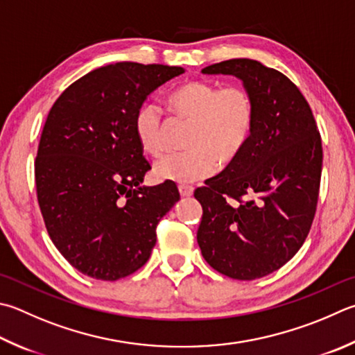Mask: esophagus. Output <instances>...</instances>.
<instances>
[{"label": "esophagus", "mask_w": 355, "mask_h": 355, "mask_svg": "<svg viewBox=\"0 0 355 355\" xmlns=\"http://www.w3.org/2000/svg\"><path fill=\"white\" fill-rule=\"evenodd\" d=\"M178 191H180V196L182 197H191L194 194V188L188 184H178Z\"/></svg>", "instance_id": "obj_1"}]
</instances>
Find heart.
Listing matches in <instances>:
<instances>
[{"label": "heart", "mask_w": 355, "mask_h": 355, "mask_svg": "<svg viewBox=\"0 0 355 355\" xmlns=\"http://www.w3.org/2000/svg\"><path fill=\"white\" fill-rule=\"evenodd\" d=\"M167 110L175 119L191 122L184 153L161 158L153 173L161 182L188 184L212 175L218 161L230 166L247 149L253 135L256 107L251 94L239 85L218 88L192 80L167 94ZM133 132L150 157L164 152L166 124L152 102L141 105L133 116Z\"/></svg>", "instance_id": "1"}]
</instances>
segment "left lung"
I'll use <instances>...</instances> for the list:
<instances>
[{"mask_svg": "<svg viewBox=\"0 0 355 355\" xmlns=\"http://www.w3.org/2000/svg\"><path fill=\"white\" fill-rule=\"evenodd\" d=\"M202 73L241 79L256 119L242 155L194 192L203 208L197 242L218 273L257 279L292 259L311 231L323 167L321 137L304 96L279 71L231 59Z\"/></svg>", "mask_w": 355, "mask_h": 355, "instance_id": "obj_1", "label": "left lung"}]
</instances>
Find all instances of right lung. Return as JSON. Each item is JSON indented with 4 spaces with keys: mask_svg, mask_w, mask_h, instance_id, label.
Wrapping results in <instances>:
<instances>
[{
    "mask_svg": "<svg viewBox=\"0 0 355 355\" xmlns=\"http://www.w3.org/2000/svg\"><path fill=\"white\" fill-rule=\"evenodd\" d=\"M182 67L119 62L80 77L44 122L35 186L62 256L89 278L116 281L149 261L157 225L180 200L173 182L141 186L150 164L133 132L147 96Z\"/></svg>",
    "mask_w": 355,
    "mask_h": 355,
    "instance_id": "obj_1",
    "label": "right lung"
}]
</instances>
